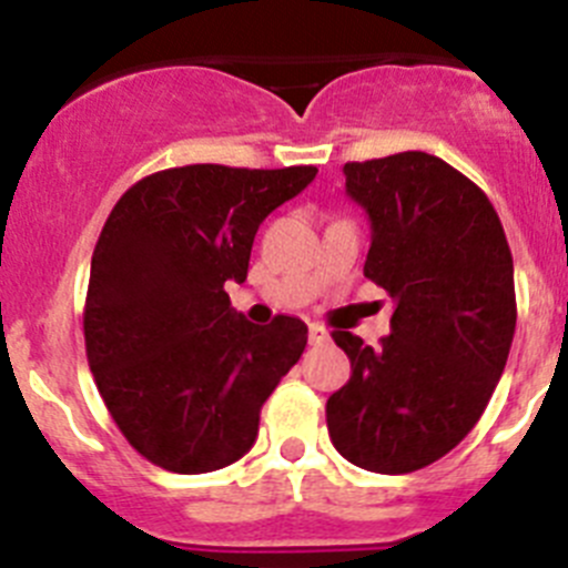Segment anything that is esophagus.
Here are the masks:
<instances>
[{"instance_id":"obj_1","label":"esophagus","mask_w":568,"mask_h":568,"mask_svg":"<svg viewBox=\"0 0 568 568\" xmlns=\"http://www.w3.org/2000/svg\"><path fill=\"white\" fill-rule=\"evenodd\" d=\"M308 339H311V345H325V342H328L331 336H328V331L322 328V325L311 322V325H308Z\"/></svg>"}]
</instances>
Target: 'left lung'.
Segmentation results:
<instances>
[{
	"label": "left lung",
	"mask_w": 568,
	"mask_h": 568,
	"mask_svg": "<svg viewBox=\"0 0 568 568\" xmlns=\"http://www.w3.org/2000/svg\"><path fill=\"white\" fill-rule=\"evenodd\" d=\"M371 221L365 277L396 303L390 334L334 342L351 379L325 405L334 447L371 473L438 462L475 427L515 334L513 252L489 197L427 152L345 163Z\"/></svg>",
	"instance_id": "left-lung-1"
}]
</instances>
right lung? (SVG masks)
Listing matches in <instances>:
<instances>
[{
  "label": "right lung",
  "instance_id": "add662e5",
  "mask_svg": "<svg viewBox=\"0 0 568 568\" xmlns=\"http://www.w3.org/2000/svg\"><path fill=\"white\" fill-rule=\"evenodd\" d=\"M314 178L316 166L192 163L112 206L87 285V362L112 422L155 467L212 473L252 449L308 325L285 314L254 325L223 285L246 280L260 223Z\"/></svg>",
  "mask_w": 568,
  "mask_h": 568
}]
</instances>
